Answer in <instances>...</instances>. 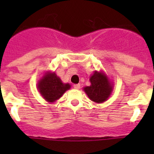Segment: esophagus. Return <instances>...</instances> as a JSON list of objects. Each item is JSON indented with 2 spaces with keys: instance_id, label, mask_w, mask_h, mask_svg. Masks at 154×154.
Returning a JSON list of instances; mask_svg holds the SVG:
<instances>
[{
  "instance_id": "obj_1",
  "label": "esophagus",
  "mask_w": 154,
  "mask_h": 154,
  "mask_svg": "<svg viewBox=\"0 0 154 154\" xmlns=\"http://www.w3.org/2000/svg\"><path fill=\"white\" fill-rule=\"evenodd\" d=\"M74 87V89H80V84H75V85H73Z\"/></svg>"
}]
</instances>
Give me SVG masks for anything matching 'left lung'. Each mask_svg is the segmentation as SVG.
<instances>
[{"label":"left lung","mask_w":154,"mask_h":154,"mask_svg":"<svg viewBox=\"0 0 154 154\" xmlns=\"http://www.w3.org/2000/svg\"><path fill=\"white\" fill-rule=\"evenodd\" d=\"M91 85L83 88L88 97L96 103H103L109 99L112 90L113 84L103 71H95L90 76Z\"/></svg>","instance_id":"obj_1"}]
</instances>
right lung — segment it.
Here are the masks:
<instances>
[{
  "mask_svg": "<svg viewBox=\"0 0 154 154\" xmlns=\"http://www.w3.org/2000/svg\"><path fill=\"white\" fill-rule=\"evenodd\" d=\"M69 83H63L54 72L47 71L37 84V89L46 102L55 103L63 94L70 89Z\"/></svg>",
  "mask_w": 154,
  "mask_h": 154,
  "instance_id": "right-lung-1",
  "label": "right lung"
}]
</instances>
